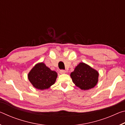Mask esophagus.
<instances>
[{
	"mask_svg": "<svg viewBox=\"0 0 125 125\" xmlns=\"http://www.w3.org/2000/svg\"><path fill=\"white\" fill-rule=\"evenodd\" d=\"M60 73L62 74H65V73H66V71H64V70H61L60 71Z\"/></svg>",
	"mask_w": 125,
	"mask_h": 125,
	"instance_id": "esophagus-1",
	"label": "esophagus"
}]
</instances>
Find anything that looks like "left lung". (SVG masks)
Instances as JSON below:
<instances>
[{
    "mask_svg": "<svg viewBox=\"0 0 125 125\" xmlns=\"http://www.w3.org/2000/svg\"><path fill=\"white\" fill-rule=\"evenodd\" d=\"M71 77L76 86L86 90L93 88L98 83L99 72L90 65L81 62L71 73Z\"/></svg>",
    "mask_w": 125,
    "mask_h": 125,
    "instance_id": "obj_1",
    "label": "left lung"
}]
</instances>
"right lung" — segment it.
I'll use <instances>...</instances> for the list:
<instances>
[{
	"instance_id": "1",
	"label": "right lung",
	"mask_w": 125,
	"mask_h": 125,
	"mask_svg": "<svg viewBox=\"0 0 125 125\" xmlns=\"http://www.w3.org/2000/svg\"><path fill=\"white\" fill-rule=\"evenodd\" d=\"M27 77L33 87L42 90L48 89L54 84L57 73L51 70L44 63L41 62L35 65Z\"/></svg>"
}]
</instances>
